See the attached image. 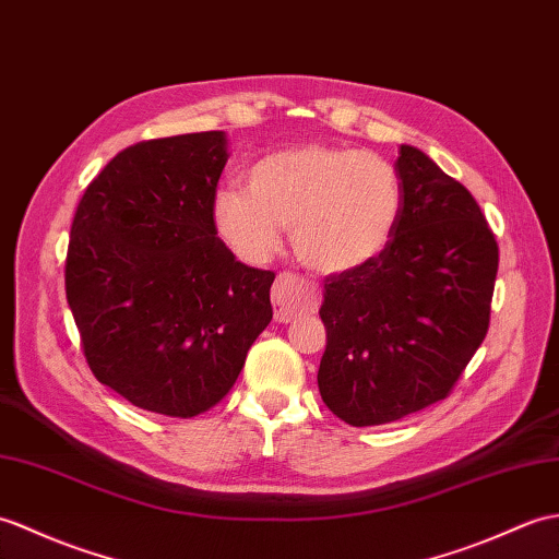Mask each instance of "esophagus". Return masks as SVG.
Segmentation results:
<instances>
[{"label":"esophagus","instance_id":"34e87169","mask_svg":"<svg viewBox=\"0 0 559 559\" xmlns=\"http://www.w3.org/2000/svg\"><path fill=\"white\" fill-rule=\"evenodd\" d=\"M271 302H274V319L278 323H290L317 309L319 290L314 283H307L300 276L281 274L271 288Z\"/></svg>","mask_w":559,"mask_h":559}]
</instances>
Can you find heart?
Instances as JSON below:
<instances>
[{"instance_id": "b5f03b06", "label": "heart", "mask_w": 559, "mask_h": 559, "mask_svg": "<svg viewBox=\"0 0 559 559\" xmlns=\"http://www.w3.org/2000/svg\"><path fill=\"white\" fill-rule=\"evenodd\" d=\"M402 214L397 168L373 152L302 145L252 164L250 188L214 198L218 236L245 262H264L290 226L293 250L321 274L373 262L393 240Z\"/></svg>"}]
</instances>
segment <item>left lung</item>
Masks as SVG:
<instances>
[{
	"mask_svg": "<svg viewBox=\"0 0 559 559\" xmlns=\"http://www.w3.org/2000/svg\"><path fill=\"white\" fill-rule=\"evenodd\" d=\"M402 214L388 248L329 276L319 393L349 426H381L445 400L484 343L498 242L472 192L400 145Z\"/></svg>",
	"mask_w": 559,
	"mask_h": 559,
	"instance_id": "obj_1",
	"label": "left lung"
}]
</instances>
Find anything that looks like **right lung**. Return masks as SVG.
Here are the masks:
<instances>
[{
    "label": "right lung",
    "instance_id": "obj_1",
    "mask_svg": "<svg viewBox=\"0 0 559 559\" xmlns=\"http://www.w3.org/2000/svg\"><path fill=\"white\" fill-rule=\"evenodd\" d=\"M224 131L138 142L78 204L67 300L97 381L135 407L190 419L236 383L274 309V271L216 236Z\"/></svg>",
    "mask_w": 559,
    "mask_h": 559
}]
</instances>
